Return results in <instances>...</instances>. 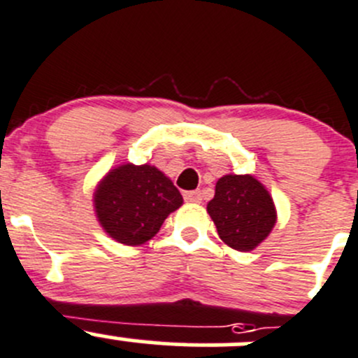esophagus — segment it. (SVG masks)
<instances>
[{"mask_svg": "<svg viewBox=\"0 0 358 358\" xmlns=\"http://www.w3.org/2000/svg\"><path fill=\"white\" fill-rule=\"evenodd\" d=\"M183 197H185L187 203H201V201H203L199 190H190V192H185L183 194Z\"/></svg>", "mask_w": 358, "mask_h": 358, "instance_id": "34e87169", "label": "esophagus"}]
</instances>
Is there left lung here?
Returning <instances> with one entry per match:
<instances>
[{
  "instance_id": "left-lung-1",
  "label": "left lung",
  "mask_w": 358,
  "mask_h": 358,
  "mask_svg": "<svg viewBox=\"0 0 358 358\" xmlns=\"http://www.w3.org/2000/svg\"><path fill=\"white\" fill-rule=\"evenodd\" d=\"M218 236L238 252H252L276 224L271 194L252 175H224L206 206Z\"/></svg>"
}]
</instances>
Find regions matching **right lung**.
Here are the masks:
<instances>
[{
  "label": "right lung",
  "mask_w": 358,
  "mask_h": 358,
  "mask_svg": "<svg viewBox=\"0 0 358 358\" xmlns=\"http://www.w3.org/2000/svg\"><path fill=\"white\" fill-rule=\"evenodd\" d=\"M92 203L110 238L140 246L157 234L168 215L182 206L183 197L155 166L124 162L99 180Z\"/></svg>",
  "instance_id": "add662e5"
}]
</instances>
